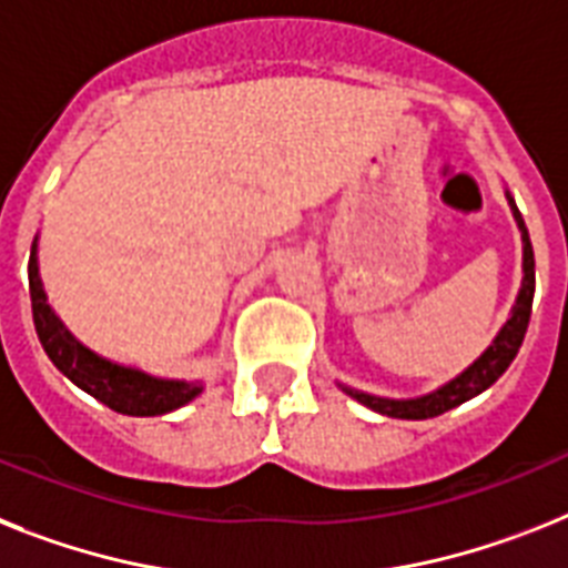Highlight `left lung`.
Instances as JSON below:
<instances>
[{"mask_svg":"<svg viewBox=\"0 0 568 568\" xmlns=\"http://www.w3.org/2000/svg\"><path fill=\"white\" fill-rule=\"evenodd\" d=\"M505 200H508L510 211H514V220H517L519 234H523V287L517 293V302L510 307L508 322L503 325V331L496 334V339L487 345V351L473 365H467L458 377H453L449 383L438 386L429 395L420 397H406V400H395V397H377L368 395V392H359V388L342 386L345 395H351L354 400H359L368 409L379 412V415H388V418H403V420H426L438 418L444 412L456 409L462 403H467L470 397L481 395L485 388H490L496 379L508 372V365L517 357L519 345L526 339L528 318H531V302H534V250L531 237H528V229L523 223V214H519L517 203L510 191H505Z\"/></svg>","mask_w":568,"mask_h":568,"instance_id":"8db88e82","label":"left lung"}]
</instances>
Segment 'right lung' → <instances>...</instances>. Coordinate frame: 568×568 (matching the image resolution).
<instances>
[{
    "instance_id": "add662e5",
    "label": "right lung",
    "mask_w": 568,
    "mask_h": 568,
    "mask_svg": "<svg viewBox=\"0 0 568 568\" xmlns=\"http://www.w3.org/2000/svg\"><path fill=\"white\" fill-rule=\"evenodd\" d=\"M28 290H31V313H34V327L40 336L42 348L49 359L58 365L74 386L83 388L87 395L101 400L110 409L133 418H153L165 412L180 409L189 400H194L203 392V383L194 379H165L144 374L130 365L112 363L106 357H98L83 342L74 339L60 316L51 311L49 295L42 290L40 264H37V237L31 243V261H28Z\"/></svg>"
}]
</instances>
